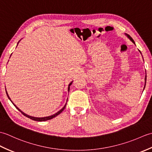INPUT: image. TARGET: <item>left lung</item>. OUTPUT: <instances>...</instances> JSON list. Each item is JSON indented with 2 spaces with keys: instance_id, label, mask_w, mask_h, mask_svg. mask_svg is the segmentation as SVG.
<instances>
[{
  "instance_id": "left-lung-1",
  "label": "left lung",
  "mask_w": 152,
  "mask_h": 152,
  "mask_svg": "<svg viewBox=\"0 0 152 152\" xmlns=\"http://www.w3.org/2000/svg\"><path fill=\"white\" fill-rule=\"evenodd\" d=\"M125 35H126V36H127V37H128V38H129V39H130V40L132 42H133V44H135V42H134V41L133 40V38H132L130 36H129V34H125ZM140 51V53H141V52H140V51ZM142 54V53H141ZM146 76H145V84H144V88H145V86H146Z\"/></svg>"
}]
</instances>
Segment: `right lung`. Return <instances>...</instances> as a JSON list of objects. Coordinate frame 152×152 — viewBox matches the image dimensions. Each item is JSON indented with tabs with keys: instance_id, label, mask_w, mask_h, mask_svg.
<instances>
[{
	"instance_id": "obj_1",
	"label": "right lung",
	"mask_w": 152,
	"mask_h": 152,
	"mask_svg": "<svg viewBox=\"0 0 152 152\" xmlns=\"http://www.w3.org/2000/svg\"><path fill=\"white\" fill-rule=\"evenodd\" d=\"M20 40H19V42H18V44H19V42H20ZM17 45V46H18ZM72 82H71L70 83H69V87H68V92H69V91H70V86H71V84H72ZM6 95H7V96H8V99H10V101L12 102V104L14 105V106L15 107L17 108L18 110L19 111V112H21L25 116H26V117H27V118H30V119H31L32 120H34V121H47V120H49V119H52V118H55V117H56L57 115H58L59 114H60L61 112H62L63 111V110L65 108V107H66V104H64V106H63V107L61 108L60 110L59 111V112H57V113H56V114H53V115H50V116H46V117H43V118H38V117H33V116H31V115H28V114H25V113H24L23 112V111H21L20 109H19L18 107H17V106H16L15 104H14V103H13V102L12 101V100L10 99V96H9V95H8V93H7V91H6ZM67 100H68V99H67ZM67 100H66V102H67Z\"/></svg>"
}]
</instances>
